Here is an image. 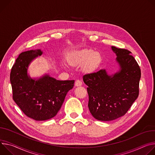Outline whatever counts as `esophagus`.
Listing matches in <instances>:
<instances>
[{
    "label": "esophagus",
    "instance_id": "34e87169",
    "mask_svg": "<svg viewBox=\"0 0 155 155\" xmlns=\"http://www.w3.org/2000/svg\"><path fill=\"white\" fill-rule=\"evenodd\" d=\"M82 85V81L81 80H79V79H77L75 82V85L76 87H78V86H81V85Z\"/></svg>",
    "mask_w": 155,
    "mask_h": 155
}]
</instances>
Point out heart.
I'll return each mask as SVG.
<instances>
[{
    "mask_svg": "<svg viewBox=\"0 0 155 155\" xmlns=\"http://www.w3.org/2000/svg\"><path fill=\"white\" fill-rule=\"evenodd\" d=\"M101 61V57L98 52H94L89 49L76 51L69 58V61L73 64L84 63V68L87 70H94L99 65Z\"/></svg>",
    "mask_w": 155,
    "mask_h": 155,
    "instance_id": "b5f03b06",
    "label": "heart"
}]
</instances>
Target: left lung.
<instances>
[{
  "label": "left lung",
  "instance_id": "8db88e82",
  "mask_svg": "<svg viewBox=\"0 0 155 155\" xmlns=\"http://www.w3.org/2000/svg\"><path fill=\"white\" fill-rule=\"evenodd\" d=\"M120 69L112 75L106 70L85 74L83 81L88 87V107L97 120L109 121L124 116L139 93L140 68L131 52L111 47Z\"/></svg>",
  "mask_w": 155,
  "mask_h": 155
}]
</instances>
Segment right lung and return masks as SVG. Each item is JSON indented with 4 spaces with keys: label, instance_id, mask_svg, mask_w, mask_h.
Listing matches in <instances>:
<instances>
[{
    "label": "right lung",
    "instance_id": "obj_1",
    "mask_svg": "<svg viewBox=\"0 0 155 155\" xmlns=\"http://www.w3.org/2000/svg\"><path fill=\"white\" fill-rule=\"evenodd\" d=\"M42 54L41 49L21 53L12 66L10 77L13 100L27 116L36 121L55 116L74 83V80L59 81L48 74L32 79L28 74L29 64Z\"/></svg>",
    "mask_w": 155,
    "mask_h": 155
}]
</instances>
